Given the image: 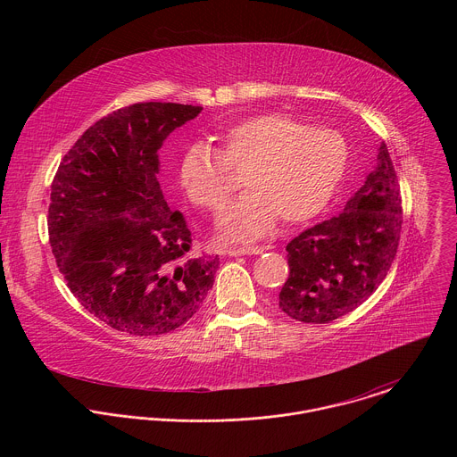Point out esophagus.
Wrapping results in <instances>:
<instances>
[{
    "mask_svg": "<svg viewBox=\"0 0 457 457\" xmlns=\"http://www.w3.org/2000/svg\"><path fill=\"white\" fill-rule=\"evenodd\" d=\"M268 247L264 245H249V247H233V249H228L226 253L229 256H251V254H262Z\"/></svg>",
    "mask_w": 457,
    "mask_h": 457,
    "instance_id": "esophagus-1",
    "label": "esophagus"
}]
</instances>
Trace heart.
Returning a JSON list of instances; mask_svg holds the SVG:
<instances>
[{"label":"heart","mask_w":457,"mask_h":457,"mask_svg":"<svg viewBox=\"0 0 457 457\" xmlns=\"http://www.w3.org/2000/svg\"><path fill=\"white\" fill-rule=\"evenodd\" d=\"M347 159V143L337 129L260 113L229 126L219 154L191 146L179 179L193 204L219 210L233 189L228 168L245 171L247 193L220 215L217 231L222 240L247 242L273 231L278 217L287 224L316 217L338 189Z\"/></svg>","instance_id":"obj_1"}]
</instances>
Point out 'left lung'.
<instances>
[{
	"label": "left lung",
	"instance_id": "left-lung-1",
	"mask_svg": "<svg viewBox=\"0 0 457 457\" xmlns=\"http://www.w3.org/2000/svg\"><path fill=\"white\" fill-rule=\"evenodd\" d=\"M402 222L400 184L386 145L379 143L374 170L344 212L287 244L280 309L303 323H329L361 305L393 264Z\"/></svg>",
	"mask_w": 457,
	"mask_h": 457
}]
</instances>
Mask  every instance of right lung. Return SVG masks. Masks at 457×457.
<instances>
[{"mask_svg":"<svg viewBox=\"0 0 457 457\" xmlns=\"http://www.w3.org/2000/svg\"><path fill=\"white\" fill-rule=\"evenodd\" d=\"M203 106L139 103L78 139L52 182L48 235L59 271L81 305L136 337L170 333L213 287L219 256L195 254L191 231L171 212L159 150Z\"/></svg>","mask_w":457,"mask_h":457,"instance_id":"right-lung-1","label":"right lung"}]
</instances>
